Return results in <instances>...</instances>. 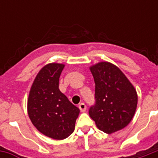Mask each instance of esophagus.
Returning <instances> with one entry per match:
<instances>
[{
	"instance_id": "esophagus-1",
	"label": "esophagus",
	"mask_w": 158,
	"mask_h": 158,
	"mask_svg": "<svg viewBox=\"0 0 158 158\" xmlns=\"http://www.w3.org/2000/svg\"><path fill=\"white\" fill-rule=\"evenodd\" d=\"M79 109H80V111L81 112H85V110H86V105L85 104V103H80L79 105Z\"/></svg>"
}]
</instances>
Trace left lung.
<instances>
[{"label":"left lung","instance_id":"obj_1","mask_svg":"<svg viewBox=\"0 0 158 158\" xmlns=\"http://www.w3.org/2000/svg\"><path fill=\"white\" fill-rule=\"evenodd\" d=\"M89 69L96 84V103L89 108V117L106 134L123 129L132 120L137 107L135 87L111 62H98Z\"/></svg>","mask_w":158,"mask_h":158}]
</instances>
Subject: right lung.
Returning a JSON list of instances; mask_svg holds the SVG:
<instances>
[{"mask_svg": "<svg viewBox=\"0 0 158 158\" xmlns=\"http://www.w3.org/2000/svg\"><path fill=\"white\" fill-rule=\"evenodd\" d=\"M64 64L44 66L34 80L28 99L31 122L45 136L63 139L74 130L79 109L59 89V78Z\"/></svg>", "mask_w": 158, "mask_h": 158, "instance_id": "1", "label": "right lung"}]
</instances>
